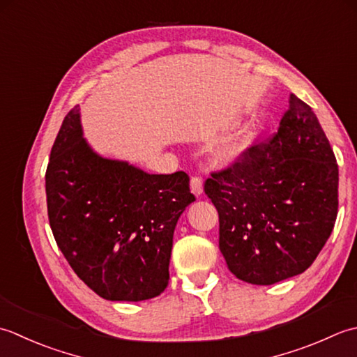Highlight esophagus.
<instances>
[{
	"mask_svg": "<svg viewBox=\"0 0 357 357\" xmlns=\"http://www.w3.org/2000/svg\"><path fill=\"white\" fill-rule=\"evenodd\" d=\"M191 191L194 195L203 192V180L200 177H191Z\"/></svg>",
	"mask_w": 357,
	"mask_h": 357,
	"instance_id": "1",
	"label": "esophagus"
}]
</instances>
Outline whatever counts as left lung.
I'll return each mask as SVG.
<instances>
[{
	"label": "left lung",
	"mask_w": 357,
	"mask_h": 357,
	"mask_svg": "<svg viewBox=\"0 0 357 357\" xmlns=\"http://www.w3.org/2000/svg\"><path fill=\"white\" fill-rule=\"evenodd\" d=\"M337 186L321 123L291 93L278 132L205 181L229 271L252 285H273L308 270L334 228Z\"/></svg>",
	"instance_id": "left-lung-1"
}]
</instances>
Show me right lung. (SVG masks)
Segmentation results:
<instances>
[{"label":"right lung","mask_w":357,"mask_h":357,"mask_svg":"<svg viewBox=\"0 0 357 357\" xmlns=\"http://www.w3.org/2000/svg\"><path fill=\"white\" fill-rule=\"evenodd\" d=\"M46 195L58 248L93 293L125 302L163 293L174 229L195 200L186 172L148 174L98 155L75 106L50 151Z\"/></svg>","instance_id":"obj_1"}]
</instances>
